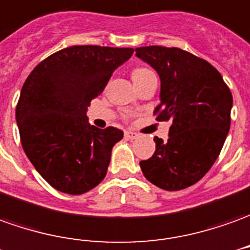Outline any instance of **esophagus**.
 <instances>
[{
    "mask_svg": "<svg viewBox=\"0 0 250 250\" xmlns=\"http://www.w3.org/2000/svg\"><path fill=\"white\" fill-rule=\"evenodd\" d=\"M137 133H136V132H130V130H126V132H125V137H126V139H129V140H135V139H137Z\"/></svg>",
    "mask_w": 250,
    "mask_h": 250,
    "instance_id": "34e87169",
    "label": "esophagus"
}]
</instances>
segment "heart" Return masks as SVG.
<instances>
[{"label":"heart","instance_id":"obj_1","mask_svg":"<svg viewBox=\"0 0 250 250\" xmlns=\"http://www.w3.org/2000/svg\"><path fill=\"white\" fill-rule=\"evenodd\" d=\"M148 72H151L149 69H146V68H136L135 70H133V73H132V79L135 80V79H139V77H142V76H144L146 73H148Z\"/></svg>","mask_w":250,"mask_h":250}]
</instances>
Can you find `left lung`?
Returning a JSON list of instances; mask_svg holds the SVG:
<instances>
[{"label":"left lung","mask_w":250,"mask_h":250,"mask_svg":"<svg viewBox=\"0 0 250 250\" xmlns=\"http://www.w3.org/2000/svg\"><path fill=\"white\" fill-rule=\"evenodd\" d=\"M136 56L161 79L158 121H170L167 142L140 162L144 177L165 190H181L200 181L219 156L230 129L233 96L211 63L177 47L147 46Z\"/></svg>","instance_id":"obj_1"}]
</instances>
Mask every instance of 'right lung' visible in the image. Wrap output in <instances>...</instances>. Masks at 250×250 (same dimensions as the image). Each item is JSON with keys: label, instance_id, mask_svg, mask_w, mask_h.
I'll return each instance as SVG.
<instances>
[{"label": "right lung", "instance_id": "obj_1", "mask_svg": "<svg viewBox=\"0 0 250 250\" xmlns=\"http://www.w3.org/2000/svg\"><path fill=\"white\" fill-rule=\"evenodd\" d=\"M133 49L72 46L43 60L24 83L16 107L21 146L51 187L83 194L106 177L121 129L89 125L87 107Z\"/></svg>", "mask_w": 250, "mask_h": 250}]
</instances>
